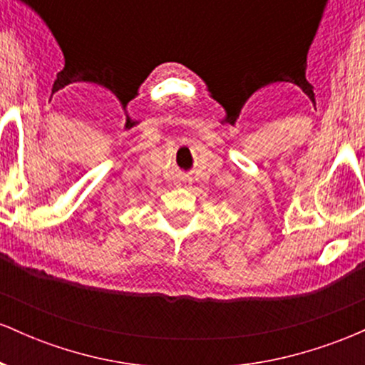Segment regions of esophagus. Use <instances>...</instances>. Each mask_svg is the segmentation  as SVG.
I'll use <instances>...</instances> for the list:
<instances>
[{
  "instance_id": "34e87169",
  "label": "esophagus",
  "mask_w": 365,
  "mask_h": 365,
  "mask_svg": "<svg viewBox=\"0 0 365 365\" xmlns=\"http://www.w3.org/2000/svg\"><path fill=\"white\" fill-rule=\"evenodd\" d=\"M190 182H192V180L188 178V177H178V178H177V185H178V187H187V185H190Z\"/></svg>"
}]
</instances>
